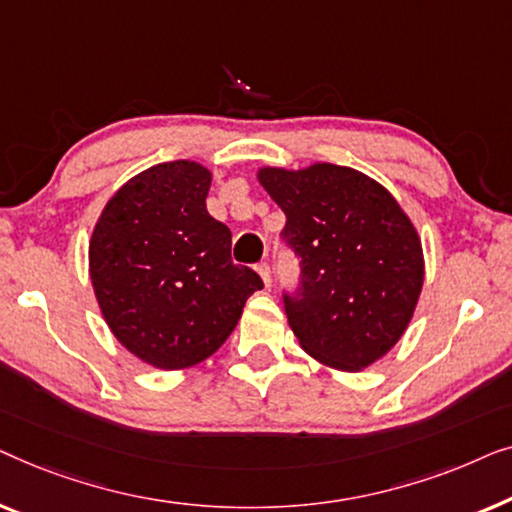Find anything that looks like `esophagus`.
I'll list each match as a JSON object with an SVG mask.
<instances>
[{
    "mask_svg": "<svg viewBox=\"0 0 512 512\" xmlns=\"http://www.w3.org/2000/svg\"><path fill=\"white\" fill-rule=\"evenodd\" d=\"M257 273H259V276H262L264 285L269 287L271 285V266H269V262H259L257 264Z\"/></svg>",
    "mask_w": 512,
    "mask_h": 512,
    "instance_id": "esophagus-1",
    "label": "esophagus"
}]
</instances>
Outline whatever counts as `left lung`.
<instances>
[{
	"label": "left lung",
	"instance_id": "1",
	"mask_svg": "<svg viewBox=\"0 0 512 512\" xmlns=\"http://www.w3.org/2000/svg\"><path fill=\"white\" fill-rule=\"evenodd\" d=\"M259 183L283 208L280 239L299 257V287L283 292L294 336L322 364L366 369L399 341L422 292L413 222L383 185L350 167H266Z\"/></svg>",
	"mask_w": 512,
	"mask_h": 512
}]
</instances>
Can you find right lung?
I'll return each mask as SVG.
<instances>
[{
    "label": "right lung",
    "mask_w": 512,
    "mask_h": 512,
    "mask_svg": "<svg viewBox=\"0 0 512 512\" xmlns=\"http://www.w3.org/2000/svg\"><path fill=\"white\" fill-rule=\"evenodd\" d=\"M211 171L155 164L113 194L90 241V278L106 325L150 366L211 357L264 283L232 262V232L206 211Z\"/></svg>",
    "instance_id": "right-lung-1"
}]
</instances>
